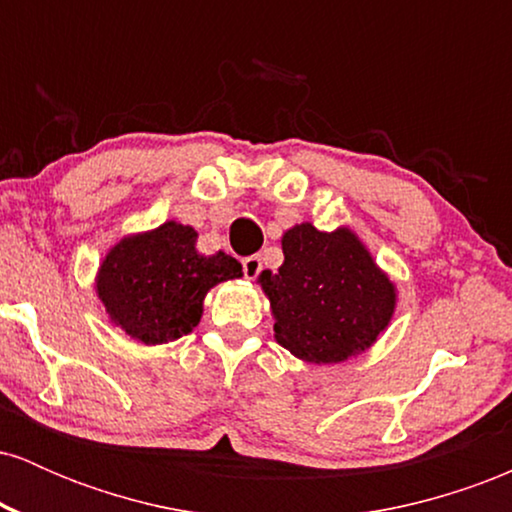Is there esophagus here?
<instances>
[{
	"mask_svg": "<svg viewBox=\"0 0 512 512\" xmlns=\"http://www.w3.org/2000/svg\"><path fill=\"white\" fill-rule=\"evenodd\" d=\"M262 272V260L257 255L252 257H245L243 260V274L245 279H257V274Z\"/></svg>",
	"mask_w": 512,
	"mask_h": 512,
	"instance_id": "obj_1",
	"label": "esophagus"
}]
</instances>
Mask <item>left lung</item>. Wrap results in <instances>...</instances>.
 Returning a JSON list of instances; mask_svg holds the SVG:
<instances>
[{
  "label": "left lung",
  "instance_id": "left-lung-1",
  "mask_svg": "<svg viewBox=\"0 0 512 512\" xmlns=\"http://www.w3.org/2000/svg\"><path fill=\"white\" fill-rule=\"evenodd\" d=\"M284 264L257 276L274 315V339L308 363H342L387 330L397 289L351 228L296 223L281 236Z\"/></svg>",
  "mask_w": 512,
  "mask_h": 512
}]
</instances>
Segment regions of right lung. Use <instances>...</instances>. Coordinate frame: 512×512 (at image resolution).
Returning a JSON list of instances; mask_svg holds the SVG:
<instances>
[{
    "label": "right lung",
    "instance_id": "add662e5",
    "mask_svg": "<svg viewBox=\"0 0 512 512\" xmlns=\"http://www.w3.org/2000/svg\"><path fill=\"white\" fill-rule=\"evenodd\" d=\"M197 231L166 221L122 238L96 274V293L110 322L142 344H168L202 320L204 296L240 279L243 267L226 252L199 255Z\"/></svg>",
    "mask_w": 512,
    "mask_h": 512
}]
</instances>
